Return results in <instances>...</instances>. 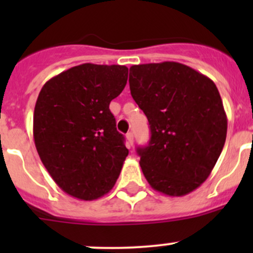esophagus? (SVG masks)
<instances>
[{"mask_svg":"<svg viewBox=\"0 0 253 253\" xmlns=\"http://www.w3.org/2000/svg\"><path fill=\"white\" fill-rule=\"evenodd\" d=\"M126 141H127V147L131 148L133 145V133L132 132H128L126 134Z\"/></svg>","mask_w":253,"mask_h":253,"instance_id":"1","label":"esophagus"}]
</instances>
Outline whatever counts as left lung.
<instances>
[{"mask_svg":"<svg viewBox=\"0 0 253 253\" xmlns=\"http://www.w3.org/2000/svg\"><path fill=\"white\" fill-rule=\"evenodd\" d=\"M131 95L147 116L150 141L138 147L142 171L158 192L180 197L211 175L228 120L214 82L172 61L129 68Z\"/></svg>","mask_w":253,"mask_h":253,"instance_id":"obj_1","label":"left lung"}]
</instances>
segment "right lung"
<instances>
[{
  "label": "right lung",
  "instance_id": "1",
  "mask_svg": "<svg viewBox=\"0 0 253 253\" xmlns=\"http://www.w3.org/2000/svg\"><path fill=\"white\" fill-rule=\"evenodd\" d=\"M128 68L83 63L55 76L38 96L33 133L38 154L58 187L72 197H103L119 178L128 149L109 105Z\"/></svg>",
  "mask_w": 253,
  "mask_h": 253
}]
</instances>
